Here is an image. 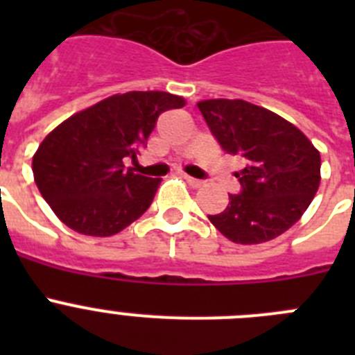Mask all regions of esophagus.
I'll use <instances>...</instances> for the list:
<instances>
[{"label": "esophagus", "instance_id": "obj_1", "mask_svg": "<svg viewBox=\"0 0 355 355\" xmlns=\"http://www.w3.org/2000/svg\"><path fill=\"white\" fill-rule=\"evenodd\" d=\"M183 178H184V181H187V183L190 184V187H192V188H200V187H202V184H205V181L196 180V178H192V175H187V174H184Z\"/></svg>", "mask_w": 355, "mask_h": 355}]
</instances>
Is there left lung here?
<instances>
[{
    "label": "left lung",
    "instance_id": "1",
    "mask_svg": "<svg viewBox=\"0 0 355 355\" xmlns=\"http://www.w3.org/2000/svg\"><path fill=\"white\" fill-rule=\"evenodd\" d=\"M213 137L241 158L238 196L209 222L241 245L277 238L299 220L320 187V153L291 122L243 99L197 103Z\"/></svg>",
    "mask_w": 355,
    "mask_h": 355
}]
</instances>
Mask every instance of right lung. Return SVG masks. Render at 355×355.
Masks as SVG:
<instances>
[{
    "instance_id": "add662e5",
    "label": "right lung",
    "mask_w": 355,
    "mask_h": 355,
    "mask_svg": "<svg viewBox=\"0 0 355 355\" xmlns=\"http://www.w3.org/2000/svg\"><path fill=\"white\" fill-rule=\"evenodd\" d=\"M184 105L159 90L115 94L58 124L31 162L55 215L76 233L112 236L146 213L162 180L124 171V158L137 159L159 114Z\"/></svg>"
}]
</instances>
